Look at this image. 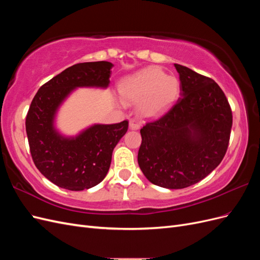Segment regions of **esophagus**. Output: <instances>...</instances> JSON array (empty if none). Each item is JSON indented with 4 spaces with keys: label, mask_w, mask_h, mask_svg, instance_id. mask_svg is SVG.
I'll return each instance as SVG.
<instances>
[{
    "label": "esophagus",
    "mask_w": 260,
    "mask_h": 260,
    "mask_svg": "<svg viewBox=\"0 0 260 260\" xmlns=\"http://www.w3.org/2000/svg\"><path fill=\"white\" fill-rule=\"evenodd\" d=\"M129 128L131 130H138L140 128V123L137 120H135V119H131L129 121Z\"/></svg>",
    "instance_id": "obj_1"
}]
</instances>
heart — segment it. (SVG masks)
Segmentation results:
<instances>
[{
  "label": "heart",
  "instance_id": "obj_1",
  "mask_svg": "<svg viewBox=\"0 0 260 260\" xmlns=\"http://www.w3.org/2000/svg\"><path fill=\"white\" fill-rule=\"evenodd\" d=\"M179 90L177 78L167 76L157 67H148L129 76L120 85L123 101L127 104H138L139 116L146 119L159 117L170 109Z\"/></svg>",
  "mask_w": 260,
  "mask_h": 260
}]
</instances>
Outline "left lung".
I'll return each instance as SVG.
<instances>
[{"label": "left lung", "instance_id": "obj_1", "mask_svg": "<svg viewBox=\"0 0 260 260\" xmlns=\"http://www.w3.org/2000/svg\"><path fill=\"white\" fill-rule=\"evenodd\" d=\"M180 98L159 119L140 130L138 162L146 179L166 188L200 182L221 162L229 145L232 112L208 77L175 64Z\"/></svg>", "mask_w": 260, "mask_h": 260}]
</instances>
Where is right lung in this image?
Instances as JSON below:
<instances>
[{"mask_svg":"<svg viewBox=\"0 0 260 260\" xmlns=\"http://www.w3.org/2000/svg\"><path fill=\"white\" fill-rule=\"evenodd\" d=\"M113 66L104 60L76 64L43 84L31 102L26 117L30 153L39 171L59 187L82 191L102 182L115 146L128 130L127 120L94 123L67 137L55 125L59 107L76 89L107 88Z\"/></svg>","mask_w":260,"mask_h":260,"instance_id":"obj_1","label":"right lung"}]
</instances>
